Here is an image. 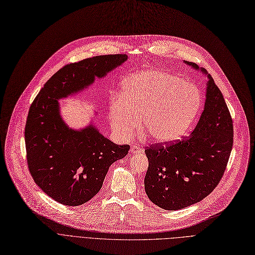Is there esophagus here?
Wrapping results in <instances>:
<instances>
[{
  "label": "esophagus",
  "mask_w": 255,
  "mask_h": 255,
  "mask_svg": "<svg viewBox=\"0 0 255 255\" xmlns=\"http://www.w3.org/2000/svg\"><path fill=\"white\" fill-rule=\"evenodd\" d=\"M130 152L132 154H138L142 152V148L140 146H137V145H131L130 146Z\"/></svg>",
  "instance_id": "1"
}]
</instances>
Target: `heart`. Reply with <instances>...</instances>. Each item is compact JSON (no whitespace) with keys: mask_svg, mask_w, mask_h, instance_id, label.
<instances>
[{"mask_svg":"<svg viewBox=\"0 0 255 255\" xmlns=\"http://www.w3.org/2000/svg\"><path fill=\"white\" fill-rule=\"evenodd\" d=\"M120 96L111 108L113 130L128 139L141 119L142 136L157 143L172 142L185 135L202 105L195 85L164 70L128 76L121 84Z\"/></svg>","mask_w":255,"mask_h":255,"instance_id":"b5f03b06","label":"heart"}]
</instances>
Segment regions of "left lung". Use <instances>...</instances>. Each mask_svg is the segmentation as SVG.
I'll list each match as a JSON object with an SVG mask.
<instances>
[{"label": "left lung", "instance_id": "obj_1", "mask_svg": "<svg viewBox=\"0 0 255 255\" xmlns=\"http://www.w3.org/2000/svg\"><path fill=\"white\" fill-rule=\"evenodd\" d=\"M198 69L197 64L185 61ZM209 78L203 112L191 135L145 149L148 169L144 187L157 207L176 211L199 202L221 180L234 145V125L223 95Z\"/></svg>", "mask_w": 255, "mask_h": 255}]
</instances>
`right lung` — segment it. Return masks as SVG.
<instances>
[{"label":"right lung","mask_w":255,"mask_h":255,"mask_svg":"<svg viewBox=\"0 0 255 255\" xmlns=\"http://www.w3.org/2000/svg\"><path fill=\"white\" fill-rule=\"evenodd\" d=\"M126 54L95 56L70 63L53 75L32 103L25 128L27 163L34 181L55 201L77 207L101 190L115 161L124 159L128 144L117 145L90 125L69 128L59 111V100L87 88L127 61Z\"/></svg>","instance_id":"1"}]
</instances>
